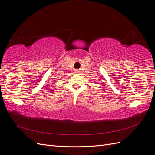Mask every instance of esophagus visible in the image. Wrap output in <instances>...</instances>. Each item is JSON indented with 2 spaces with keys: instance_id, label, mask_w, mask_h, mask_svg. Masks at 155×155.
<instances>
[{
  "instance_id": "esophagus-1",
  "label": "esophagus",
  "mask_w": 155,
  "mask_h": 155,
  "mask_svg": "<svg viewBox=\"0 0 155 155\" xmlns=\"http://www.w3.org/2000/svg\"><path fill=\"white\" fill-rule=\"evenodd\" d=\"M75 73H79V71H78V70H76V71H75Z\"/></svg>"
}]
</instances>
